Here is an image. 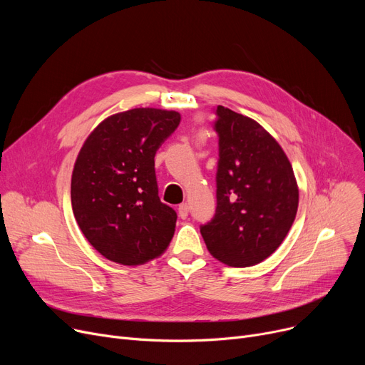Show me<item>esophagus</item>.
I'll return each instance as SVG.
<instances>
[{
	"instance_id": "obj_1",
	"label": "esophagus",
	"mask_w": 365,
	"mask_h": 365,
	"mask_svg": "<svg viewBox=\"0 0 365 365\" xmlns=\"http://www.w3.org/2000/svg\"><path fill=\"white\" fill-rule=\"evenodd\" d=\"M178 213H179V217L180 219H186L187 217V213H189V205L186 202H182L178 208Z\"/></svg>"
}]
</instances>
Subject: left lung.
<instances>
[{
  "label": "left lung",
  "instance_id": "1",
  "mask_svg": "<svg viewBox=\"0 0 365 365\" xmlns=\"http://www.w3.org/2000/svg\"><path fill=\"white\" fill-rule=\"evenodd\" d=\"M216 117L217 207L200 231L210 255L222 263L253 266L289 234L299 189L282 148L259 123L220 105Z\"/></svg>",
  "mask_w": 365,
  "mask_h": 365
}]
</instances>
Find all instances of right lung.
I'll list each match as a JSON object with an SVG mask.
<instances>
[{"mask_svg":"<svg viewBox=\"0 0 365 365\" xmlns=\"http://www.w3.org/2000/svg\"><path fill=\"white\" fill-rule=\"evenodd\" d=\"M179 124L176 110L130 109L102 121L84 142L72 171V210L106 259L146 263L175 235L178 215L158 197L153 158Z\"/></svg>","mask_w":365,"mask_h":365,"instance_id":"right-lung-1","label":"right lung"}]
</instances>
